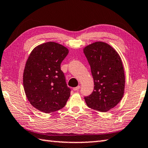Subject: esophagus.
Segmentation results:
<instances>
[{
    "mask_svg": "<svg viewBox=\"0 0 148 148\" xmlns=\"http://www.w3.org/2000/svg\"><path fill=\"white\" fill-rule=\"evenodd\" d=\"M80 88V86H77V87H75L73 88V90L74 91H77L78 90H79Z\"/></svg>",
    "mask_w": 148,
    "mask_h": 148,
    "instance_id": "esophagus-1",
    "label": "esophagus"
}]
</instances>
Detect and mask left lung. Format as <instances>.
<instances>
[{
  "mask_svg": "<svg viewBox=\"0 0 148 148\" xmlns=\"http://www.w3.org/2000/svg\"><path fill=\"white\" fill-rule=\"evenodd\" d=\"M91 67L94 90L84 97L89 108L106 112L120 102L124 95L125 77L121 59L106 42L97 41L83 49Z\"/></svg>",
  "mask_w": 148,
  "mask_h": 148,
  "instance_id": "8db88e82",
  "label": "left lung"
}]
</instances>
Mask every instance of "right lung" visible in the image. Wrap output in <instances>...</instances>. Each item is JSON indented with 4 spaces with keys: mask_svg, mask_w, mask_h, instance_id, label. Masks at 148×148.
Here are the masks:
<instances>
[{
    "mask_svg": "<svg viewBox=\"0 0 148 148\" xmlns=\"http://www.w3.org/2000/svg\"><path fill=\"white\" fill-rule=\"evenodd\" d=\"M69 49L55 42L36 46L28 58L23 71L25 93L30 104L39 111L53 112L65 106L71 89L60 64Z\"/></svg>",
    "mask_w": 148,
    "mask_h": 148,
    "instance_id": "right-lung-1",
    "label": "right lung"
}]
</instances>
